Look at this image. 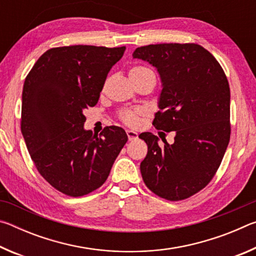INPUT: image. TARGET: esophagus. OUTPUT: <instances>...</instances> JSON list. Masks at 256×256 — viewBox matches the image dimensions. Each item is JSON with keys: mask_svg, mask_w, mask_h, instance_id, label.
I'll return each mask as SVG.
<instances>
[{"mask_svg": "<svg viewBox=\"0 0 256 256\" xmlns=\"http://www.w3.org/2000/svg\"><path fill=\"white\" fill-rule=\"evenodd\" d=\"M126 134H128V141H134V140H136V138H138V133L132 131V130H128Z\"/></svg>", "mask_w": 256, "mask_h": 256, "instance_id": "esophagus-1", "label": "esophagus"}]
</instances>
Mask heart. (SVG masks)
Wrapping results in <instances>:
<instances>
[{
	"label": "heart",
	"mask_w": 256,
	"mask_h": 256,
	"mask_svg": "<svg viewBox=\"0 0 256 256\" xmlns=\"http://www.w3.org/2000/svg\"><path fill=\"white\" fill-rule=\"evenodd\" d=\"M152 71L146 66H133L128 72L130 78H138L141 76H144L146 73H151ZM144 115V110L142 108H128V110H123L120 112V118L123 122L128 125V126L136 128L141 123V118Z\"/></svg>",
	"instance_id": "heart-1"
}]
</instances>
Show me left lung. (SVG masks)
Wrapping results in <instances>:
<instances>
[{
  "label": "left lung",
  "instance_id": "8db88e82",
  "mask_svg": "<svg viewBox=\"0 0 256 256\" xmlns=\"http://www.w3.org/2000/svg\"><path fill=\"white\" fill-rule=\"evenodd\" d=\"M133 58L146 60L162 79L154 125L175 131L170 144L152 133L138 138L148 144L140 164L144 182L158 196L184 200L209 184L230 138V89L227 76L210 52L198 44L138 47Z\"/></svg>",
  "mask_w": 256,
  "mask_h": 256
}]
</instances>
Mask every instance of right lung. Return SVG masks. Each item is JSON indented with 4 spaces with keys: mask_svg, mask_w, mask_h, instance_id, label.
Segmentation results:
<instances>
[{
    "mask_svg": "<svg viewBox=\"0 0 256 256\" xmlns=\"http://www.w3.org/2000/svg\"><path fill=\"white\" fill-rule=\"evenodd\" d=\"M125 46L74 45L42 54L24 80L21 132L37 170L60 192L82 196L105 183L126 144L120 126L84 130V110L98 102Z\"/></svg>",
    "mask_w": 256,
    "mask_h": 256,
    "instance_id": "1",
    "label": "right lung"
}]
</instances>
